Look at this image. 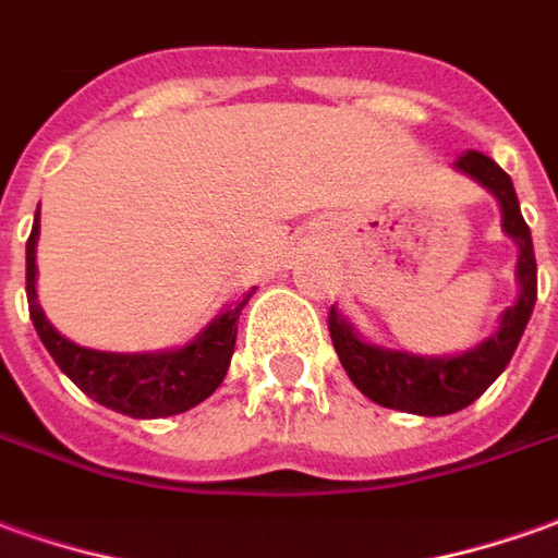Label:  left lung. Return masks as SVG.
<instances>
[{"label":"left lung","mask_w":558,"mask_h":558,"mask_svg":"<svg viewBox=\"0 0 558 558\" xmlns=\"http://www.w3.org/2000/svg\"><path fill=\"white\" fill-rule=\"evenodd\" d=\"M452 167L483 184L501 206V230L517 242V303L498 318V330L474 349L459 355H413L403 349H386L364 340L352 322H345L337 306H330L328 330L340 364L361 395L389 410L416 416H449L474 403L501 376L537 301V264L532 248V230L520 213V199L505 169L480 151H464Z\"/></svg>","instance_id":"obj_1"}]
</instances>
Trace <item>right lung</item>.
Masks as SVG:
<instances>
[{"mask_svg": "<svg viewBox=\"0 0 558 558\" xmlns=\"http://www.w3.org/2000/svg\"><path fill=\"white\" fill-rule=\"evenodd\" d=\"M36 240L38 215L26 240V301L45 349L57 367L87 398L133 418H163L184 413L206 401L228 376L230 355L236 345V322L252 291L236 303H228L218 316L179 349L160 352H99L66 340L53 328L36 294Z\"/></svg>", "mask_w": 558, "mask_h": 558, "instance_id": "1", "label": "right lung"}]
</instances>
